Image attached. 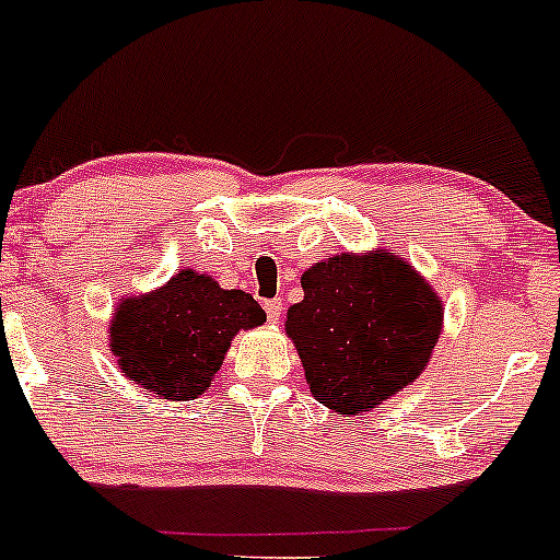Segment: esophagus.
<instances>
[{"label":"esophagus","instance_id":"34e87169","mask_svg":"<svg viewBox=\"0 0 560 560\" xmlns=\"http://www.w3.org/2000/svg\"><path fill=\"white\" fill-rule=\"evenodd\" d=\"M262 308H266V316L270 324L281 322V313H284V308H281V300H266V305H262Z\"/></svg>","mask_w":560,"mask_h":560}]
</instances>
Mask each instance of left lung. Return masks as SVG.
I'll list each match as a JSON object with an SVG mask.
<instances>
[{
	"mask_svg": "<svg viewBox=\"0 0 560 560\" xmlns=\"http://www.w3.org/2000/svg\"><path fill=\"white\" fill-rule=\"evenodd\" d=\"M287 311L305 383L318 404L361 415L420 377L439 342L444 305L396 252L327 257L300 279Z\"/></svg>",
	"mask_w": 560,
	"mask_h": 560,
	"instance_id": "left-lung-1",
	"label": "left lung"
}]
</instances>
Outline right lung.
Listing matches in <instances>:
<instances>
[{
	"mask_svg": "<svg viewBox=\"0 0 560 560\" xmlns=\"http://www.w3.org/2000/svg\"><path fill=\"white\" fill-rule=\"evenodd\" d=\"M262 322L266 311L252 294L186 268L159 290L121 300L108 337L127 380L170 401H190L210 388L236 331Z\"/></svg>",
	"mask_w": 560,
	"mask_h": 560,
	"instance_id": "1",
	"label": "right lung"
}]
</instances>
